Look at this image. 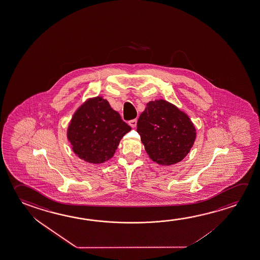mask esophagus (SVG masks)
I'll use <instances>...</instances> for the list:
<instances>
[{
  "label": "esophagus",
  "mask_w": 260,
  "mask_h": 260,
  "mask_svg": "<svg viewBox=\"0 0 260 260\" xmlns=\"http://www.w3.org/2000/svg\"><path fill=\"white\" fill-rule=\"evenodd\" d=\"M128 124H129V126H131L132 128H135L137 126V120H129Z\"/></svg>",
  "instance_id": "1"
}]
</instances>
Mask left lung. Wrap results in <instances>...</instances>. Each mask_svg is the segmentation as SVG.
<instances>
[{
	"label": "left lung",
	"mask_w": 260,
	"mask_h": 260,
	"mask_svg": "<svg viewBox=\"0 0 260 260\" xmlns=\"http://www.w3.org/2000/svg\"><path fill=\"white\" fill-rule=\"evenodd\" d=\"M137 132L149 158L160 166L182 161L196 139L189 116L163 99L148 102L138 120Z\"/></svg>",
	"instance_id": "left-lung-1"
}]
</instances>
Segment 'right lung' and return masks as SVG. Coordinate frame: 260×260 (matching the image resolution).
Returning <instances> with one entry per match:
<instances>
[{"instance_id":"1","label":"right lung","mask_w":260,"mask_h":260,"mask_svg":"<svg viewBox=\"0 0 260 260\" xmlns=\"http://www.w3.org/2000/svg\"><path fill=\"white\" fill-rule=\"evenodd\" d=\"M132 128L102 96L81 104L68 124L67 137L73 152L90 164L111 159L120 141Z\"/></svg>"}]
</instances>
